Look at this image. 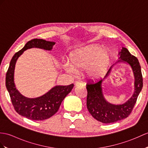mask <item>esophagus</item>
I'll list each match as a JSON object with an SVG mask.
<instances>
[{
	"instance_id": "1",
	"label": "esophagus",
	"mask_w": 148,
	"mask_h": 148,
	"mask_svg": "<svg viewBox=\"0 0 148 148\" xmlns=\"http://www.w3.org/2000/svg\"><path fill=\"white\" fill-rule=\"evenodd\" d=\"M83 84V82L82 81H80V80H77L75 82V86H80V85H82Z\"/></svg>"
}]
</instances>
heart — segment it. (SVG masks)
<instances>
[{"mask_svg": "<svg viewBox=\"0 0 148 148\" xmlns=\"http://www.w3.org/2000/svg\"><path fill=\"white\" fill-rule=\"evenodd\" d=\"M103 46L90 45L73 51L71 54L72 64L66 62L64 68L68 73L74 74L77 69H84L88 77L99 79L103 76L111 63V55L108 50H103Z\"/></svg>", "mask_w": 148, "mask_h": 148, "instance_id": "heart-1", "label": "heart"}]
</instances>
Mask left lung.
<instances>
[{"label": "left lung", "mask_w": 148, "mask_h": 148, "mask_svg": "<svg viewBox=\"0 0 148 148\" xmlns=\"http://www.w3.org/2000/svg\"><path fill=\"white\" fill-rule=\"evenodd\" d=\"M119 56L121 60H118V62H122L129 64L134 75V92L129 100L123 104L114 105L108 102L104 97L101 84L110 73L113 66L108 70L103 79L97 82H89L86 84L88 91L86 105L88 111L96 120L104 123L116 122L127 117L132 111L143 86L141 69L138 59L132 56L124 47H122L121 51L119 52Z\"/></svg>", "instance_id": "obj_1"}]
</instances>
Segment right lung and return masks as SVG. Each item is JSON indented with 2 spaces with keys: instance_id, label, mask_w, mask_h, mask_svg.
Returning <instances> with one entry per match:
<instances>
[{
  "instance_id": "right-lung-1",
  "label": "right lung",
  "mask_w": 148,
  "mask_h": 148,
  "mask_svg": "<svg viewBox=\"0 0 148 148\" xmlns=\"http://www.w3.org/2000/svg\"><path fill=\"white\" fill-rule=\"evenodd\" d=\"M55 44V42L43 39L36 38L29 41L12 57L6 73L5 86L15 110L19 115L33 121H43L53 116L58 111L65 97L73 90L74 84L56 86L40 97L26 98L21 94L15 86L14 82L15 65L19 57L26 50L35 47L51 50Z\"/></svg>"
}]
</instances>
